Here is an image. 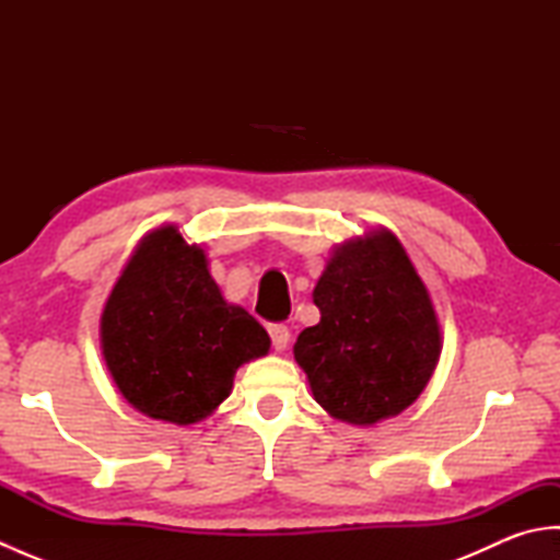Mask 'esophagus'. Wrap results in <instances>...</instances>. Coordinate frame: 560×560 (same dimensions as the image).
Wrapping results in <instances>:
<instances>
[{"instance_id":"34e87169","label":"esophagus","mask_w":560,"mask_h":560,"mask_svg":"<svg viewBox=\"0 0 560 560\" xmlns=\"http://www.w3.org/2000/svg\"><path fill=\"white\" fill-rule=\"evenodd\" d=\"M269 337H271V347L277 351H283L291 339V331L287 325H269Z\"/></svg>"}]
</instances>
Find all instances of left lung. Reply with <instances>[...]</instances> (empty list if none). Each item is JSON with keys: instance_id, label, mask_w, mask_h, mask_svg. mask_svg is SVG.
Instances as JSON below:
<instances>
[{"instance_id": "left-lung-1", "label": "left lung", "mask_w": 560, "mask_h": 560, "mask_svg": "<svg viewBox=\"0 0 560 560\" xmlns=\"http://www.w3.org/2000/svg\"><path fill=\"white\" fill-rule=\"evenodd\" d=\"M319 323L293 355L335 419L371 425L419 399L440 359L431 295L389 231L341 245L319 277Z\"/></svg>"}]
</instances>
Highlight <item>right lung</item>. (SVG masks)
<instances>
[{
    "mask_svg": "<svg viewBox=\"0 0 560 560\" xmlns=\"http://www.w3.org/2000/svg\"><path fill=\"white\" fill-rule=\"evenodd\" d=\"M103 359L125 399L151 419L197 423L231 395L269 335L229 305L207 257L173 225L141 241L101 317Z\"/></svg>",
    "mask_w": 560,
    "mask_h": 560,
    "instance_id": "obj_1",
    "label": "right lung"
}]
</instances>
